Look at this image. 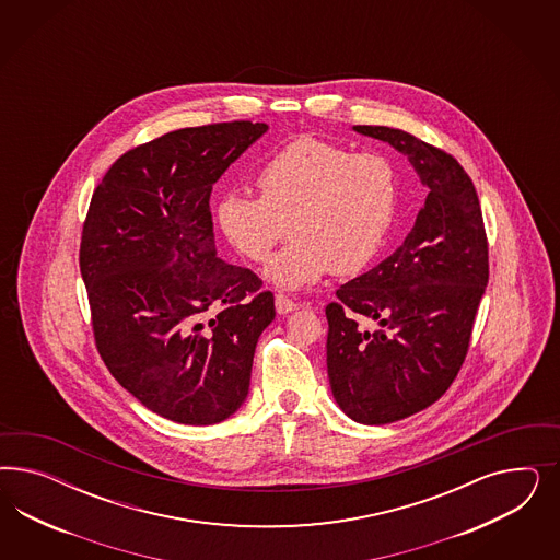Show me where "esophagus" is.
I'll list each match as a JSON object with an SVG mask.
<instances>
[{"label":"esophagus","instance_id":"1","mask_svg":"<svg viewBox=\"0 0 560 560\" xmlns=\"http://www.w3.org/2000/svg\"><path fill=\"white\" fill-rule=\"evenodd\" d=\"M275 307H277V312L279 314H289V312H293L295 307H298V304L293 302V300H289L288 295H283V293H277L275 295Z\"/></svg>","mask_w":560,"mask_h":560}]
</instances>
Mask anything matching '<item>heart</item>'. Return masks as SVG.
I'll return each instance as SVG.
<instances>
[{
  "label": "heart",
  "instance_id": "1",
  "mask_svg": "<svg viewBox=\"0 0 560 560\" xmlns=\"http://www.w3.org/2000/svg\"><path fill=\"white\" fill-rule=\"evenodd\" d=\"M262 197L228 192L215 209L232 248L262 262L289 236L288 248L265 267L281 289H300L326 272L363 271L382 253L398 209V172L388 155L353 153L332 141L300 137L258 174Z\"/></svg>",
  "mask_w": 560,
  "mask_h": 560
}]
</instances>
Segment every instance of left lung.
<instances>
[{
	"label": "left lung",
	"instance_id": "1",
	"mask_svg": "<svg viewBox=\"0 0 560 560\" xmlns=\"http://www.w3.org/2000/svg\"><path fill=\"white\" fill-rule=\"evenodd\" d=\"M353 129L407 155L429 188L402 246L326 305L337 405L357 423L386 424L431 407L458 375L489 283V246L475 185L450 153L400 129ZM361 319L381 328L363 331Z\"/></svg>",
	"mask_w": 560,
	"mask_h": 560
}]
</instances>
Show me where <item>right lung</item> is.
Listing matches in <instances>:
<instances>
[{
	"mask_svg": "<svg viewBox=\"0 0 560 560\" xmlns=\"http://www.w3.org/2000/svg\"><path fill=\"white\" fill-rule=\"evenodd\" d=\"M269 125L188 127L122 153L88 209L80 269L102 361L155 415L215 424L244 405L275 298L215 248L209 197Z\"/></svg>",
	"mask_w": 560,
	"mask_h": 560,
	"instance_id": "obj_1",
	"label": "right lung"
}]
</instances>
